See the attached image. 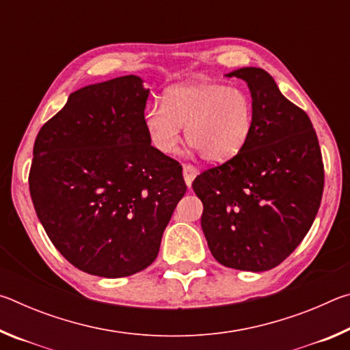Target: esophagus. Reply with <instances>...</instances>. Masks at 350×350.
<instances>
[{"mask_svg":"<svg viewBox=\"0 0 350 350\" xmlns=\"http://www.w3.org/2000/svg\"><path fill=\"white\" fill-rule=\"evenodd\" d=\"M196 174H198L196 167H193V165H188V163L183 165V179H185V183L188 187H191Z\"/></svg>","mask_w":350,"mask_h":350,"instance_id":"1","label":"esophagus"}]
</instances>
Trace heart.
Returning <instances> with one entry per match:
<instances>
[{
    "mask_svg": "<svg viewBox=\"0 0 350 350\" xmlns=\"http://www.w3.org/2000/svg\"><path fill=\"white\" fill-rule=\"evenodd\" d=\"M144 125L157 151L176 152L185 128L187 140L204 161L222 163L238 156L250 140L254 106L242 88L188 81L170 88L163 106H148Z\"/></svg>",
    "mask_w": 350,
    "mask_h": 350,
    "instance_id": "b5f03b06",
    "label": "heart"
}]
</instances>
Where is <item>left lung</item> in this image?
Listing matches in <instances>:
<instances>
[{"label": "left lung", "instance_id": "left-lung-1", "mask_svg": "<svg viewBox=\"0 0 350 350\" xmlns=\"http://www.w3.org/2000/svg\"><path fill=\"white\" fill-rule=\"evenodd\" d=\"M252 92L254 126L232 161L205 170L193 182L200 217L219 264L247 271L280 265L309 232L321 204L324 165L306 112L282 96L269 72L242 68Z\"/></svg>", "mask_w": 350, "mask_h": 350}]
</instances>
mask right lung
<instances>
[{"mask_svg":"<svg viewBox=\"0 0 350 350\" xmlns=\"http://www.w3.org/2000/svg\"><path fill=\"white\" fill-rule=\"evenodd\" d=\"M148 94L135 75L85 86L35 139V211L57 250L90 275L123 278L151 265L187 191L179 162L146 134Z\"/></svg>","mask_w":350,"mask_h":350,"instance_id":"1","label":"right lung"}]
</instances>
